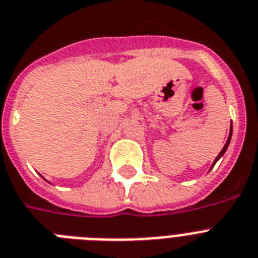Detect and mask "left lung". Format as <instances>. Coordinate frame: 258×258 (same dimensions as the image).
<instances>
[{
	"label": "left lung",
	"mask_w": 258,
	"mask_h": 258,
	"mask_svg": "<svg viewBox=\"0 0 258 258\" xmlns=\"http://www.w3.org/2000/svg\"><path fill=\"white\" fill-rule=\"evenodd\" d=\"M231 138H232V125H231V133H229V136H228V140H227V143H225V146H224V147H223V150H221V152H220V154L217 155V158L215 159V162H213V164H212V167H211V168H213V165L216 164V162H217V160H219V159L221 158V156H223L224 154H225V151H227L228 146H229V143H231Z\"/></svg>",
	"instance_id": "1"
}]
</instances>
